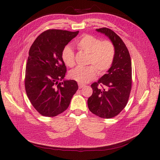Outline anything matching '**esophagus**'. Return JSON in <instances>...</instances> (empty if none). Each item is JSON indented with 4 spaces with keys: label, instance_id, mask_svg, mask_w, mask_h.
<instances>
[{
    "label": "esophagus",
    "instance_id": "esophagus-1",
    "mask_svg": "<svg viewBox=\"0 0 160 160\" xmlns=\"http://www.w3.org/2000/svg\"><path fill=\"white\" fill-rule=\"evenodd\" d=\"M78 85H79V89L83 88V87L85 86L84 84H82V83H78Z\"/></svg>",
    "mask_w": 160,
    "mask_h": 160
}]
</instances>
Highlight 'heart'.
<instances>
[{
	"instance_id": "heart-1",
	"label": "heart",
	"mask_w": 160,
	"mask_h": 160,
	"mask_svg": "<svg viewBox=\"0 0 160 160\" xmlns=\"http://www.w3.org/2000/svg\"><path fill=\"white\" fill-rule=\"evenodd\" d=\"M78 49L89 54L87 67H77L69 72L70 78L80 83H86L94 79L99 73L103 74L112 65L115 49L110 41H101L99 38L93 35H84L77 41ZM64 63L68 67L75 65V54L72 48L67 45L61 52Z\"/></svg>"
}]
</instances>
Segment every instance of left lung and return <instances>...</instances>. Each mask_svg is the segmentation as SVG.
<instances>
[{
    "label": "left lung",
    "mask_w": 160,
    "mask_h": 160,
    "mask_svg": "<svg viewBox=\"0 0 160 160\" xmlns=\"http://www.w3.org/2000/svg\"><path fill=\"white\" fill-rule=\"evenodd\" d=\"M96 31L104 34L113 42L115 55L108 73L91 85L93 93L88 104L91 112L109 119L118 115L128 103L132 89V61L126 45L117 34L105 27Z\"/></svg>",
    "instance_id": "left-lung-1"
}]
</instances>
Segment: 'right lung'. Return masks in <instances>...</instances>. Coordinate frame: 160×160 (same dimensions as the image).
<instances>
[{
    "mask_svg": "<svg viewBox=\"0 0 160 160\" xmlns=\"http://www.w3.org/2000/svg\"><path fill=\"white\" fill-rule=\"evenodd\" d=\"M49 29L38 35L31 45L27 61L25 86L28 99L41 115L55 117L65 111L78 89L74 80H64L66 66L63 48L78 35Z\"/></svg>",
    "mask_w": 160,
    "mask_h": 160,
    "instance_id": "1",
    "label": "right lung"
}]
</instances>
